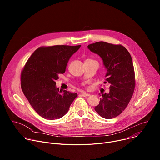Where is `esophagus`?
<instances>
[{
	"label": "esophagus",
	"mask_w": 160,
	"mask_h": 160,
	"mask_svg": "<svg viewBox=\"0 0 160 160\" xmlns=\"http://www.w3.org/2000/svg\"><path fill=\"white\" fill-rule=\"evenodd\" d=\"M81 95H82V96H83V97H87V96H90L89 94L86 93V92H83V93L81 94Z\"/></svg>",
	"instance_id": "obj_1"
}]
</instances>
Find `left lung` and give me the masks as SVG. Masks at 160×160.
<instances>
[{
	"label": "left lung",
	"mask_w": 160,
	"mask_h": 160,
	"mask_svg": "<svg viewBox=\"0 0 160 160\" xmlns=\"http://www.w3.org/2000/svg\"><path fill=\"white\" fill-rule=\"evenodd\" d=\"M87 48L102 59L106 70V80L110 85L109 92L101 93L102 98L94 109L104 118H115L126 108L134 91L135 73L132 57L121 45L101 41L90 44Z\"/></svg>",
	"instance_id": "8db88e82"
}]
</instances>
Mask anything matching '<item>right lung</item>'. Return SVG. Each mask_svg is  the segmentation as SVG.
Instances as JSON below:
<instances>
[{"instance_id":"add662e5","label":"right lung","mask_w":160,"mask_h":160,"mask_svg":"<svg viewBox=\"0 0 160 160\" xmlns=\"http://www.w3.org/2000/svg\"><path fill=\"white\" fill-rule=\"evenodd\" d=\"M81 45L40 48L32 54L21 72V88L35 111L42 118L54 120L64 116L77 97L75 92L56 86L70 58Z\"/></svg>"}]
</instances>
